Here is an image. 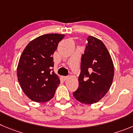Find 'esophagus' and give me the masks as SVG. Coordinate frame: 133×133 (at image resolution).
<instances>
[{
  "label": "esophagus",
  "mask_w": 133,
  "mask_h": 133,
  "mask_svg": "<svg viewBox=\"0 0 133 133\" xmlns=\"http://www.w3.org/2000/svg\"><path fill=\"white\" fill-rule=\"evenodd\" d=\"M61 78H62V79L64 81H65V80H67V79H68V77H66V76H62V77H61Z\"/></svg>",
  "instance_id": "34e87169"
}]
</instances>
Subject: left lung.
Segmentation results:
<instances>
[{
    "mask_svg": "<svg viewBox=\"0 0 133 133\" xmlns=\"http://www.w3.org/2000/svg\"><path fill=\"white\" fill-rule=\"evenodd\" d=\"M82 55L79 87L73 93L77 100L85 104L98 102L108 92L114 76L111 57L102 41L92 36Z\"/></svg>",
    "mask_w": 133,
    "mask_h": 133,
    "instance_id": "obj_1",
    "label": "left lung"
}]
</instances>
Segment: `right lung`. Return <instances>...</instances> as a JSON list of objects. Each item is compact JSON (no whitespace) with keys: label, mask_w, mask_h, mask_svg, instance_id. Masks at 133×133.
I'll use <instances>...</instances> for the list:
<instances>
[{"label":"right lung","mask_w":133,"mask_h":133,"mask_svg":"<svg viewBox=\"0 0 133 133\" xmlns=\"http://www.w3.org/2000/svg\"><path fill=\"white\" fill-rule=\"evenodd\" d=\"M64 35L50 33L39 36L26 46L17 68V76L25 95L36 102H46L54 96L60 83L52 71L53 54Z\"/></svg>","instance_id":"right-lung-1"}]
</instances>
